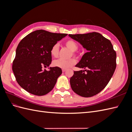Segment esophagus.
<instances>
[{
  "instance_id": "esophagus-1",
  "label": "esophagus",
  "mask_w": 132,
  "mask_h": 132,
  "mask_svg": "<svg viewBox=\"0 0 132 132\" xmlns=\"http://www.w3.org/2000/svg\"><path fill=\"white\" fill-rule=\"evenodd\" d=\"M65 71H66V69H62V71H63V73H64V72H65Z\"/></svg>"
}]
</instances>
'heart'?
<instances>
[{
    "label": "heart",
    "mask_w": 132,
    "mask_h": 132,
    "mask_svg": "<svg viewBox=\"0 0 132 132\" xmlns=\"http://www.w3.org/2000/svg\"><path fill=\"white\" fill-rule=\"evenodd\" d=\"M65 45L66 47L71 51H72V54L74 55H77L76 52L78 49V46L77 42H75L72 39H69L65 42ZM51 54L52 57L57 58L59 54V45L58 44L56 43L52 47L51 51ZM71 54V55H72ZM76 63L75 59L71 58L69 59L64 60L62 59H59L57 60H55L53 62V66L55 67H58L63 69H67L73 66Z\"/></svg>",
    "instance_id": "1"
}]
</instances>
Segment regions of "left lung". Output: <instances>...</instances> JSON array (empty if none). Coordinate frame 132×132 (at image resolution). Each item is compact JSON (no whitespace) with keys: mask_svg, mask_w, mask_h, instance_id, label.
<instances>
[{"mask_svg":"<svg viewBox=\"0 0 132 132\" xmlns=\"http://www.w3.org/2000/svg\"><path fill=\"white\" fill-rule=\"evenodd\" d=\"M69 36L87 51L75 65L86 69L74 71L70 79L71 87L81 96L92 97L100 93L112 77L116 68V53L109 39L98 32Z\"/></svg>","mask_w":132,"mask_h":132,"instance_id":"8db88e82","label":"left lung"}]
</instances>
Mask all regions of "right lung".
<instances>
[{"label": "right lung", "mask_w": 132, "mask_h": 132, "mask_svg": "<svg viewBox=\"0 0 132 132\" xmlns=\"http://www.w3.org/2000/svg\"><path fill=\"white\" fill-rule=\"evenodd\" d=\"M67 35L39 30L27 35L20 42L12 69L22 88L37 96L45 95L53 89L62 69L55 67L48 68V71L42 69L51 64L52 47Z\"/></svg>", "instance_id": "add662e5"}]
</instances>
